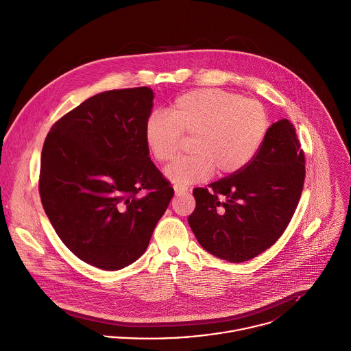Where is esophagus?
Returning <instances> with one entry per match:
<instances>
[{"instance_id":"obj_1","label":"esophagus","mask_w":351,"mask_h":351,"mask_svg":"<svg viewBox=\"0 0 351 351\" xmlns=\"http://www.w3.org/2000/svg\"><path fill=\"white\" fill-rule=\"evenodd\" d=\"M174 192H176V196L185 195V193L188 192V188H186V186H182V185H174Z\"/></svg>"}]
</instances>
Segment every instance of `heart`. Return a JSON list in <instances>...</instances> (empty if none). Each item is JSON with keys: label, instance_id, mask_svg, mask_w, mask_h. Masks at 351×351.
<instances>
[{"label": "heart", "instance_id": "obj_1", "mask_svg": "<svg viewBox=\"0 0 351 351\" xmlns=\"http://www.w3.org/2000/svg\"><path fill=\"white\" fill-rule=\"evenodd\" d=\"M269 129L265 107L219 89H197L181 95L170 114L154 111L144 125V138L159 162L173 160L181 136L192 137L189 152L166 167L176 185L206 181L213 171L225 177L244 169L256 155Z\"/></svg>", "mask_w": 351, "mask_h": 351}]
</instances>
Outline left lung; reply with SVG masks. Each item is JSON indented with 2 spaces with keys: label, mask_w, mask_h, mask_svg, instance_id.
Returning a JSON list of instances; mask_svg holds the SVG:
<instances>
[{
  "label": "left lung",
  "mask_w": 351,
  "mask_h": 351,
  "mask_svg": "<svg viewBox=\"0 0 351 351\" xmlns=\"http://www.w3.org/2000/svg\"><path fill=\"white\" fill-rule=\"evenodd\" d=\"M304 182V152L288 119L273 123L254 159L240 171L195 188L188 222L199 244L228 262L271 247L288 226Z\"/></svg>",
  "instance_id": "left-lung-1"
}]
</instances>
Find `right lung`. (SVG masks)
<instances>
[{
    "label": "right lung",
    "mask_w": 351,
    "mask_h": 351,
    "mask_svg": "<svg viewBox=\"0 0 351 351\" xmlns=\"http://www.w3.org/2000/svg\"><path fill=\"white\" fill-rule=\"evenodd\" d=\"M152 107L147 86L103 92L60 118L44 143V210L66 247L103 270L145 252L174 195L145 144Z\"/></svg>",
    "instance_id": "obj_1"
}]
</instances>
